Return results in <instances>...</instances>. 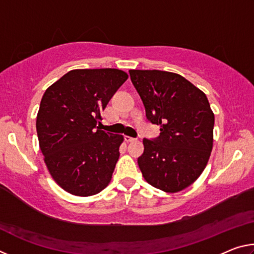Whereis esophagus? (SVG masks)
<instances>
[{
    "instance_id": "obj_1",
    "label": "esophagus",
    "mask_w": 254,
    "mask_h": 254,
    "mask_svg": "<svg viewBox=\"0 0 254 254\" xmlns=\"http://www.w3.org/2000/svg\"><path fill=\"white\" fill-rule=\"evenodd\" d=\"M124 140H126L127 142H132V141H134L135 139H134V137H131V136H128V135H126V136H124Z\"/></svg>"
}]
</instances>
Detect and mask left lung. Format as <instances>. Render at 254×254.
<instances>
[{
	"instance_id": "obj_1",
	"label": "left lung",
	"mask_w": 254,
	"mask_h": 254,
	"mask_svg": "<svg viewBox=\"0 0 254 254\" xmlns=\"http://www.w3.org/2000/svg\"><path fill=\"white\" fill-rule=\"evenodd\" d=\"M147 118L160 135L143 139L137 165L145 182L166 192L190 186L203 173L214 141V113L205 93L182 75L131 69Z\"/></svg>"
}]
</instances>
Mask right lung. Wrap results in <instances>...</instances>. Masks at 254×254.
Listing matches in <instances>:
<instances>
[{
  "instance_id": "add662e5",
  "label": "right lung",
  "mask_w": 254,
  "mask_h": 254,
  "mask_svg": "<svg viewBox=\"0 0 254 254\" xmlns=\"http://www.w3.org/2000/svg\"><path fill=\"white\" fill-rule=\"evenodd\" d=\"M127 77L115 68L74 69L41 98L36 121L39 147L51 177L71 195H95L111 182L124 137L96 126Z\"/></svg>"
}]
</instances>
